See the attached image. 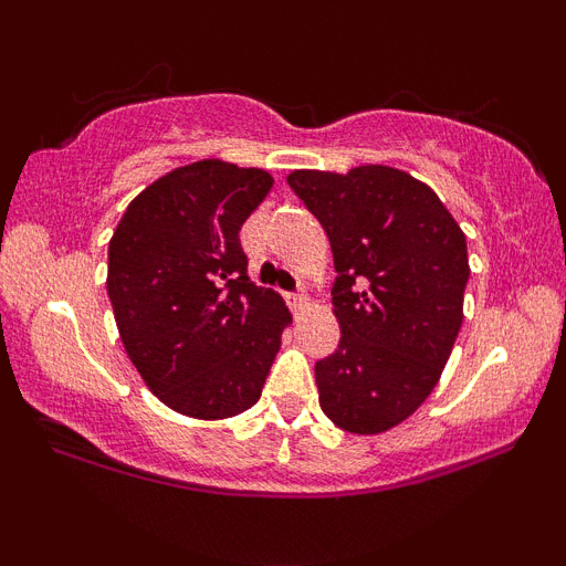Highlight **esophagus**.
<instances>
[{
    "mask_svg": "<svg viewBox=\"0 0 566 566\" xmlns=\"http://www.w3.org/2000/svg\"><path fill=\"white\" fill-rule=\"evenodd\" d=\"M287 303L292 311H303L305 303H308V297H305L303 292H292V295H287Z\"/></svg>",
    "mask_w": 566,
    "mask_h": 566,
    "instance_id": "obj_1",
    "label": "esophagus"
}]
</instances>
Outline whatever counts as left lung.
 Listing matches in <instances>:
<instances>
[{"instance_id":"8db88e82","label":"left lung","mask_w":566,"mask_h":566,"mask_svg":"<svg viewBox=\"0 0 566 566\" xmlns=\"http://www.w3.org/2000/svg\"><path fill=\"white\" fill-rule=\"evenodd\" d=\"M287 184L327 231L335 258V354L316 361L319 405L348 433H382L441 378L463 324L465 233L412 175L361 165L295 170Z\"/></svg>"}]
</instances>
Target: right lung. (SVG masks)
<instances>
[{
    "label": "right lung",
    "instance_id": "1",
    "mask_svg": "<svg viewBox=\"0 0 566 566\" xmlns=\"http://www.w3.org/2000/svg\"><path fill=\"white\" fill-rule=\"evenodd\" d=\"M274 186L265 170L201 159L129 201L108 242V297L146 386L175 412L223 420L261 399L292 322L247 276L239 229Z\"/></svg>",
    "mask_w": 566,
    "mask_h": 566
}]
</instances>
